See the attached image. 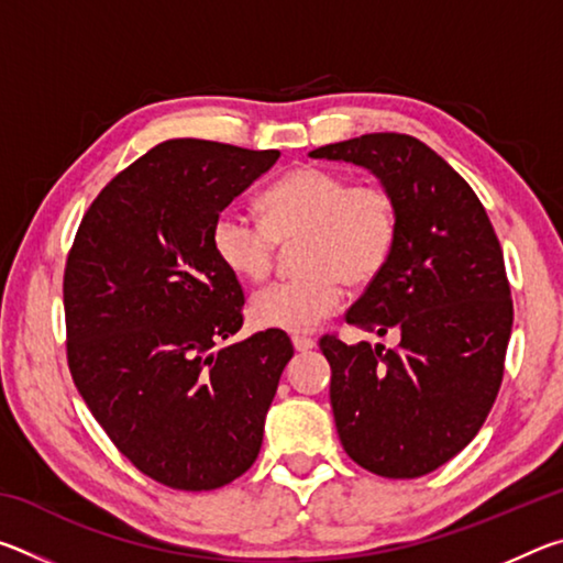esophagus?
Listing matches in <instances>:
<instances>
[{
    "mask_svg": "<svg viewBox=\"0 0 563 563\" xmlns=\"http://www.w3.org/2000/svg\"><path fill=\"white\" fill-rule=\"evenodd\" d=\"M292 347L298 350V352H308V350L316 347V340L305 338V335H295V338H292Z\"/></svg>",
    "mask_w": 563,
    "mask_h": 563,
    "instance_id": "esophagus-1",
    "label": "esophagus"
}]
</instances>
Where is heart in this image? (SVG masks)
I'll list each match as a JSON object with an SVG mask.
<instances>
[{"label": "heart", "instance_id": "heart-1", "mask_svg": "<svg viewBox=\"0 0 563 563\" xmlns=\"http://www.w3.org/2000/svg\"><path fill=\"white\" fill-rule=\"evenodd\" d=\"M263 223L225 208L211 225V245L235 278L258 283L273 268L278 243L298 245L302 275L273 283L251 300L255 328L308 332L338 310L342 283L369 285L387 268L399 235L395 196L379 184H352L340 170L298 166L261 196Z\"/></svg>", "mask_w": 563, "mask_h": 563}]
</instances>
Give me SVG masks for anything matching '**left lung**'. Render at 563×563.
<instances>
[{"instance_id": "8db88e82", "label": "left lung", "mask_w": 563, "mask_h": 563, "mask_svg": "<svg viewBox=\"0 0 563 563\" xmlns=\"http://www.w3.org/2000/svg\"><path fill=\"white\" fill-rule=\"evenodd\" d=\"M379 178L399 208L387 268L347 325L399 345L322 335L340 442L360 466L415 479L474 440L497 399L514 308L501 245L470 184L407 133H365L310 151Z\"/></svg>"}]
</instances>
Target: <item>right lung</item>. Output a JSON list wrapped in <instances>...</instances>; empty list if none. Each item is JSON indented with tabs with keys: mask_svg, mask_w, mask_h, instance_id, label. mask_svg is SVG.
Listing matches in <instances>:
<instances>
[{
	"mask_svg": "<svg viewBox=\"0 0 563 563\" xmlns=\"http://www.w3.org/2000/svg\"><path fill=\"white\" fill-rule=\"evenodd\" d=\"M278 156L164 141L109 180L66 258L74 385L119 452L170 489H218L251 470L292 357L283 330L221 345L245 298L211 245L216 216Z\"/></svg>",
	"mask_w": 563,
	"mask_h": 563,
	"instance_id": "add662e5",
	"label": "right lung"
}]
</instances>
